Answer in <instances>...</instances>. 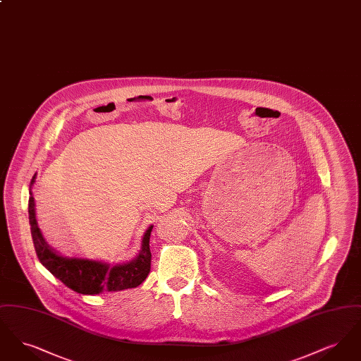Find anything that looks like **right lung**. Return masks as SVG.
Listing matches in <instances>:
<instances>
[{
  "instance_id": "add662e5",
  "label": "right lung",
  "mask_w": 361,
  "mask_h": 361,
  "mask_svg": "<svg viewBox=\"0 0 361 361\" xmlns=\"http://www.w3.org/2000/svg\"><path fill=\"white\" fill-rule=\"evenodd\" d=\"M36 174L30 185L28 215L31 224V234L34 240L35 250L42 265L59 279L70 290L82 295H97L102 292L123 291L127 288H135L145 281L150 272V233L153 226L150 224L142 237L140 250L135 257L119 264H109L100 259L82 257H66L54 250L46 242L42 230L37 226L32 185Z\"/></svg>"
}]
</instances>
